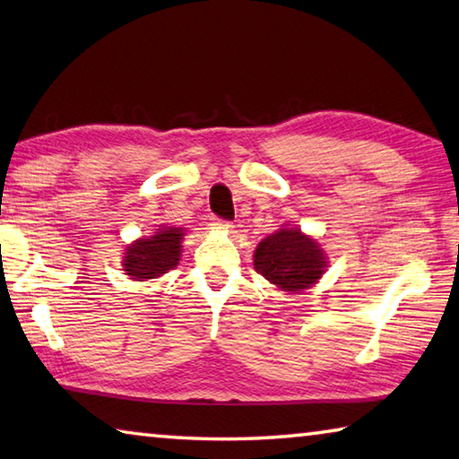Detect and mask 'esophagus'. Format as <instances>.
I'll return each mask as SVG.
<instances>
[{"label":"esophagus","mask_w":459,"mask_h":459,"mask_svg":"<svg viewBox=\"0 0 459 459\" xmlns=\"http://www.w3.org/2000/svg\"><path fill=\"white\" fill-rule=\"evenodd\" d=\"M212 227L222 229V230H230L232 229V222L222 221V219H219V216H212Z\"/></svg>","instance_id":"esophagus-1"}]
</instances>
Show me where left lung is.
Wrapping results in <instances>:
<instances>
[{
    "label": "left lung",
    "mask_w": 459,
    "mask_h": 459,
    "mask_svg": "<svg viewBox=\"0 0 459 459\" xmlns=\"http://www.w3.org/2000/svg\"><path fill=\"white\" fill-rule=\"evenodd\" d=\"M255 269L281 290L299 293L321 279L327 261L315 238L299 229H281L258 243Z\"/></svg>",
    "instance_id": "left-lung-1"
}]
</instances>
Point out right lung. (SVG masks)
I'll list each match as a JSON object with an SVG mask.
<instances>
[{
    "label": "right lung",
    "mask_w": 459,
    "mask_h": 459,
    "mask_svg": "<svg viewBox=\"0 0 459 459\" xmlns=\"http://www.w3.org/2000/svg\"><path fill=\"white\" fill-rule=\"evenodd\" d=\"M182 237V229L162 227L152 237L138 238L126 248L124 271L136 281L162 277L180 261Z\"/></svg>",
    "instance_id": "add662e5"
}]
</instances>
